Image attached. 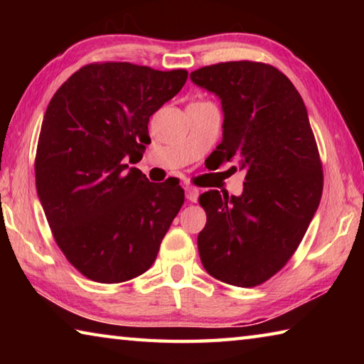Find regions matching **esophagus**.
I'll return each mask as SVG.
<instances>
[{
  "mask_svg": "<svg viewBox=\"0 0 364 364\" xmlns=\"http://www.w3.org/2000/svg\"><path fill=\"white\" fill-rule=\"evenodd\" d=\"M197 197H199V189L196 186H186V199L191 202H197Z\"/></svg>",
  "mask_w": 364,
  "mask_h": 364,
  "instance_id": "34e87169",
  "label": "esophagus"
}]
</instances>
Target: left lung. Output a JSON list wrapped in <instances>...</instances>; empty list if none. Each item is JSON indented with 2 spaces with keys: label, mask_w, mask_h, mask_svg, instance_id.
<instances>
[{
  "label": "left lung",
  "mask_w": 364,
  "mask_h": 364,
  "mask_svg": "<svg viewBox=\"0 0 364 364\" xmlns=\"http://www.w3.org/2000/svg\"><path fill=\"white\" fill-rule=\"evenodd\" d=\"M191 80L221 100L223 139L212 156L245 168L242 194L207 191L200 262L215 279L255 287L291 260L323 194V164L304 100L276 67L231 60Z\"/></svg>",
  "instance_id": "obj_1"
}]
</instances>
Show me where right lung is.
<instances>
[{
	"label": "right lung",
	"instance_id": "right-lung-1",
	"mask_svg": "<svg viewBox=\"0 0 364 364\" xmlns=\"http://www.w3.org/2000/svg\"><path fill=\"white\" fill-rule=\"evenodd\" d=\"M188 72L93 63L49 101L36 146V191L54 241L73 268L104 284L152 267L184 202L176 180L151 183L127 160L151 143L149 117L186 83Z\"/></svg>",
	"mask_w": 364,
	"mask_h": 364
}]
</instances>
